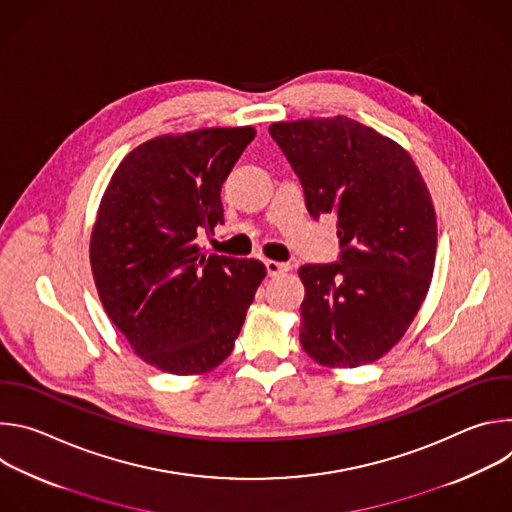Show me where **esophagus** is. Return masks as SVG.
<instances>
[{"mask_svg":"<svg viewBox=\"0 0 512 512\" xmlns=\"http://www.w3.org/2000/svg\"><path fill=\"white\" fill-rule=\"evenodd\" d=\"M265 269H267V275L275 277V275H281V273L289 271V265H287V263H279V261L267 259V261H265Z\"/></svg>","mask_w":512,"mask_h":512,"instance_id":"esophagus-1","label":"esophagus"}]
</instances>
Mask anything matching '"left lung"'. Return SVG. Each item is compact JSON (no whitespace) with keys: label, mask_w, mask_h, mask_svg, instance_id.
Masks as SVG:
<instances>
[{"label":"left lung","mask_w":512,"mask_h":512,"mask_svg":"<svg viewBox=\"0 0 512 512\" xmlns=\"http://www.w3.org/2000/svg\"><path fill=\"white\" fill-rule=\"evenodd\" d=\"M312 218L334 214L336 263L302 265V348L326 367H360L395 346L433 275L437 225L427 186L393 139L348 117L269 127Z\"/></svg>","instance_id":"obj_1"}]
</instances>
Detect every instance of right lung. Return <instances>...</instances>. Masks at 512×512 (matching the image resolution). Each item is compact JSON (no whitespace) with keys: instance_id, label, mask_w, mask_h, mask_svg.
<instances>
[{"instance_id":"right-lung-1","label":"right lung","mask_w":512,"mask_h":512,"mask_svg":"<svg viewBox=\"0 0 512 512\" xmlns=\"http://www.w3.org/2000/svg\"><path fill=\"white\" fill-rule=\"evenodd\" d=\"M253 137V127H212L145 141L101 198L91 235L99 298L135 354L164 373L218 367L265 277L257 259L196 245L223 225L221 188Z\"/></svg>"}]
</instances>
